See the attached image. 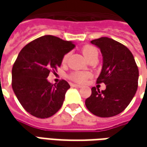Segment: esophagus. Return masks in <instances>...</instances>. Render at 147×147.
<instances>
[{"instance_id":"obj_1","label":"esophagus","mask_w":147,"mask_h":147,"mask_svg":"<svg viewBox=\"0 0 147 147\" xmlns=\"http://www.w3.org/2000/svg\"><path fill=\"white\" fill-rule=\"evenodd\" d=\"M71 86H72V87H74V88H82V86H80V85H78V84H72Z\"/></svg>"}]
</instances>
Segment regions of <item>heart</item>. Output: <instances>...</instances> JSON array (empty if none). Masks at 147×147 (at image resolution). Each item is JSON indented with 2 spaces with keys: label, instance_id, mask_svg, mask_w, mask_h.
Listing matches in <instances>:
<instances>
[{
  "label": "heart",
  "instance_id": "1",
  "mask_svg": "<svg viewBox=\"0 0 147 147\" xmlns=\"http://www.w3.org/2000/svg\"><path fill=\"white\" fill-rule=\"evenodd\" d=\"M82 54L83 55L89 60L91 58L95 57V56H98V51L96 50V47H94L92 46H85L83 47L82 49ZM68 58V55H65L63 58V62L65 63L67 60ZM89 77V74L88 73H84V72H74L69 75V78L71 80L74 81L76 82H79V83H82L84 82Z\"/></svg>",
  "mask_w": 147,
  "mask_h": 147
}]
</instances>
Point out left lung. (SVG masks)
I'll use <instances>...</instances> for the list:
<instances>
[{
  "label": "left lung",
  "mask_w": 147,
  "mask_h": 147,
  "mask_svg": "<svg viewBox=\"0 0 147 147\" xmlns=\"http://www.w3.org/2000/svg\"><path fill=\"white\" fill-rule=\"evenodd\" d=\"M100 50L102 69L97 83L104 82L106 88H92V95L85 100L88 110L95 115L108 118L126 109L138 90L139 72L132 52L121 43L109 37L91 42Z\"/></svg>",
  "instance_id": "obj_1"
}]
</instances>
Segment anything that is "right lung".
<instances>
[{
  "instance_id": "right-lung-1",
  "label": "right lung",
  "mask_w": 147,
  "mask_h": 147,
  "mask_svg": "<svg viewBox=\"0 0 147 147\" xmlns=\"http://www.w3.org/2000/svg\"><path fill=\"white\" fill-rule=\"evenodd\" d=\"M74 47L72 42L45 35L20 51L12 68V88L30 115L46 119L61 108L70 86L65 80L51 84L47 77L51 71L60 67L64 55Z\"/></svg>"
}]
</instances>
